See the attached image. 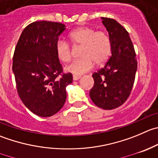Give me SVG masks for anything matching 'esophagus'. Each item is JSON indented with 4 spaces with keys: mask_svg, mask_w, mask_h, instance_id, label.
<instances>
[{
    "mask_svg": "<svg viewBox=\"0 0 158 158\" xmlns=\"http://www.w3.org/2000/svg\"><path fill=\"white\" fill-rule=\"evenodd\" d=\"M81 78L80 76H73V80L74 81H76L78 80V79H79Z\"/></svg>",
    "mask_w": 158,
    "mask_h": 158,
    "instance_id": "34e87169",
    "label": "esophagus"
}]
</instances>
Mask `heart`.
<instances>
[{
    "label": "heart",
    "instance_id": "b5f03b06",
    "mask_svg": "<svg viewBox=\"0 0 158 158\" xmlns=\"http://www.w3.org/2000/svg\"><path fill=\"white\" fill-rule=\"evenodd\" d=\"M73 45L81 46L79 56L82 58L73 61L65 67V70L75 76H80L93 69L94 63L101 65L105 63L111 54V42L108 35L102 31H95L91 27H80L69 35ZM57 57L62 62L72 59V48L69 44L60 40L56 44Z\"/></svg>",
    "mask_w": 158,
    "mask_h": 158
}]
</instances>
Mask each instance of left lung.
Instances as JSON below:
<instances>
[{
    "label": "left lung",
    "mask_w": 158,
    "mask_h": 158,
    "mask_svg": "<svg viewBox=\"0 0 158 158\" xmlns=\"http://www.w3.org/2000/svg\"><path fill=\"white\" fill-rule=\"evenodd\" d=\"M111 42V56L103 68L93 74L89 92L93 102L104 110L120 106L132 91L137 69L135 50L127 31L116 20L102 18Z\"/></svg>",
    "instance_id": "left-lung-1"
}]
</instances>
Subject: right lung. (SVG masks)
Here are the masks:
<instances>
[{"label":"right lung","mask_w":158,"mask_h":158,"mask_svg":"<svg viewBox=\"0 0 158 158\" xmlns=\"http://www.w3.org/2000/svg\"><path fill=\"white\" fill-rule=\"evenodd\" d=\"M65 30L59 22L39 21L23 30L13 56L17 91L21 101L37 116L48 117L63 106L65 88L73 75L64 73L56 54L59 36Z\"/></svg>","instance_id":"right-lung-1"}]
</instances>
